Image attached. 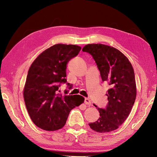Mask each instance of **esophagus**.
<instances>
[{"label": "esophagus", "mask_w": 157, "mask_h": 157, "mask_svg": "<svg viewBox=\"0 0 157 157\" xmlns=\"http://www.w3.org/2000/svg\"><path fill=\"white\" fill-rule=\"evenodd\" d=\"M84 103L86 105H91V101H90V100L89 98H85V100H84Z\"/></svg>", "instance_id": "1"}]
</instances>
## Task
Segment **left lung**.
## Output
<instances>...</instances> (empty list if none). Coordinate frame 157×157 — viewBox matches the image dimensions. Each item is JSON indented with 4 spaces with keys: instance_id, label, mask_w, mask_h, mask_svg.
<instances>
[{
    "instance_id": "left-lung-1",
    "label": "left lung",
    "mask_w": 157,
    "mask_h": 157,
    "mask_svg": "<svg viewBox=\"0 0 157 157\" xmlns=\"http://www.w3.org/2000/svg\"><path fill=\"white\" fill-rule=\"evenodd\" d=\"M82 51L92 56L102 82L108 83L110 86L106 94L109 101L107 106L105 109L97 108L100 117L89 125L99 133L112 132L125 121L134 104L137 92L134 69L127 56L112 46L89 44Z\"/></svg>"
}]
</instances>
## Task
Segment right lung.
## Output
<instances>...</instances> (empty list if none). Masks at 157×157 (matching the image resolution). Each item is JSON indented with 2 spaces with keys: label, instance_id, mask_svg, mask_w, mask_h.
<instances>
[{
  "label": "right lung",
  "instance_id": "right-lung-1",
  "mask_svg": "<svg viewBox=\"0 0 157 157\" xmlns=\"http://www.w3.org/2000/svg\"><path fill=\"white\" fill-rule=\"evenodd\" d=\"M81 48L78 45L55 44L32 63L23 98L32 121L38 128L46 131L61 129L71 110L84 102L80 95L63 96L58 92L60 84L67 82V65Z\"/></svg>",
  "mask_w": 157,
  "mask_h": 157
}]
</instances>
